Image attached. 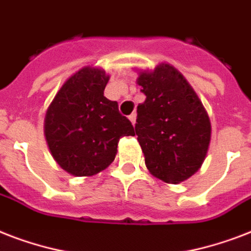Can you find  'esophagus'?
<instances>
[{
	"mask_svg": "<svg viewBox=\"0 0 251 251\" xmlns=\"http://www.w3.org/2000/svg\"><path fill=\"white\" fill-rule=\"evenodd\" d=\"M129 120H130V122H131V124H133V125H135V120H137V114L135 113H131L129 116Z\"/></svg>",
	"mask_w": 251,
	"mask_h": 251,
	"instance_id": "34e87169",
	"label": "esophagus"
}]
</instances>
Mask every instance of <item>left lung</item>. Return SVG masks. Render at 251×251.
Listing matches in <instances>:
<instances>
[{
	"label": "left lung",
	"instance_id": "left-lung-1",
	"mask_svg": "<svg viewBox=\"0 0 251 251\" xmlns=\"http://www.w3.org/2000/svg\"><path fill=\"white\" fill-rule=\"evenodd\" d=\"M146 95L137 108L135 134L151 175L179 183L198 171L211 141V122L202 101L181 73L168 64L141 72Z\"/></svg>",
	"mask_w": 251,
	"mask_h": 251
}]
</instances>
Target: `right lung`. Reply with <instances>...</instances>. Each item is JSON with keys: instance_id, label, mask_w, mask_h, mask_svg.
Masks as SVG:
<instances>
[{"instance_id": "right-lung-1", "label": "right lung", "mask_w": 251, "mask_h": 251, "mask_svg": "<svg viewBox=\"0 0 251 251\" xmlns=\"http://www.w3.org/2000/svg\"><path fill=\"white\" fill-rule=\"evenodd\" d=\"M109 75L83 68L72 75L50 102L44 134L52 156L76 177L94 176L112 164L120 138L135 135L117 101L104 96Z\"/></svg>"}]
</instances>
